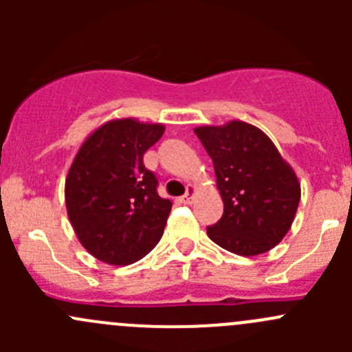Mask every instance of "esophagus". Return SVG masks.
<instances>
[{
    "instance_id": "obj_1",
    "label": "esophagus",
    "mask_w": 352,
    "mask_h": 352,
    "mask_svg": "<svg viewBox=\"0 0 352 352\" xmlns=\"http://www.w3.org/2000/svg\"><path fill=\"white\" fill-rule=\"evenodd\" d=\"M194 196H196V187L189 186V187H187L186 196L180 197V202H184V204H190V202L194 201Z\"/></svg>"
}]
</instances>
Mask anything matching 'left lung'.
I'll return each mask as SVG.
<instances>
[{"label":"left lung","instance_id":"left-lung-1","mask_svg":"<svg viewBox=\"0 0 352 352\" xmlns=\"http://www.w3.org/2000/svg\"><path fill=\"white\" fill-rule=\"evenodd\" d=\"M211 156L225 211L208 236L232 254L254 257L289 232L301 197L300 180L271 138L243 120L194 129Z\"/></svg>","mask_w":352,"mask_h":352}]
</instances>
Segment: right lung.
<instances>
[{"label":"right lung","instance_id":"1","mask_svg":"<svg viewBox=\"0 0 352 352\" xmlns=\"http://www.w3.org/2000/svg\"><path fill=\"white\" fill-rule=\"evenodd\" d=\"M163 133V124L112 119L83 141L67 170V218L80 243L105 264H133L162 239L172 201L158 196L143 155Z\"/></svg>","mask_w":352,"mask_h":352}]
</instances>
